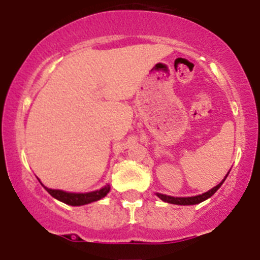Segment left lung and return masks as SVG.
I'll use <instances>...</instances> for the list:
<instances>
[{
	"label": "left lung",
	"mask_w": 260,
	"mask_h": 260,
	"mask_svg": "<svg viewBox=\"0 0 260 260\" xmlns=\"http://www.w3.org/2000/svg\"><path fill=\"white\" fill-rule=\"evenodd\" d=\"M226 176H228V175H226ZM226 176H225V179H226ZM225 179L222 180L221 182L219 183V185L215 186V187H212L211 190H209L208 192L203 193V195L192 196V198H172V196H167V195H162V193H157V196H158V198L161 199L162 201H165V203L175 204V205H195V204L203 203V201H205L206 199H209L210 196L214 195V193L216 192L217 190H219L220 186L222 185V182H224Z\"/></svg>",
	"instance_id": "left-lung-1"
}]
</instances>
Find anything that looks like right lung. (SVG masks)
<instances>
[{
  "mask_svg": "<svg viewBox=\"0 0 260 260\" xmlns=\"http://www.w3.org/2000/svg\"><path fill=\"white\" fill-rule=\"evenodd\" d=\"M46 191L52 196V198L57 199L61 203L68 204L72 206H80L85 205V204H90L93 201L101 200L102 198L107 195L111 190L109 185L104 186L101 190L93 191V192H86V193H74V192H65L62 190H51V188L45 187Z\"/></svg>",
  "mask_w": 260,
  "mask_h": 260,
  "instance_id": "1",
  "label": "right lung"
}]
</instances>
